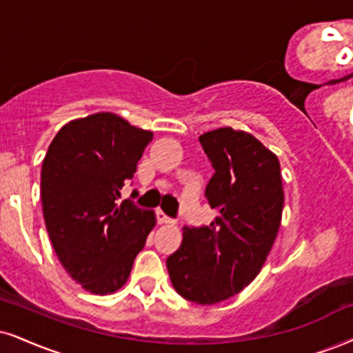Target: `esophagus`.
<instances>
[{
	"mask_svg": "<svg viewBox=\"0 0 353 353\" xmlns=\"http://www.w3.org/2000/svg\"><path fill=\"white\" fill-rule=\"evenodd\" d=\"M157 221H159L160 224H172L173 223L172 217H168L162 210H157Z\"/></svg>",
	"mask_w": 353,
	"mask_h": 353,
	"instance_id": "obj_1",
	"label": "esophagus"
}]
</instances>
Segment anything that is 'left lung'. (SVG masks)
Listing matches in <instances>:
<instances>
[{"label":"left lung","mask_w":353,"mask_h":353,"mask_svg":"<svg viewBox=\"0 0 353 353\" xmlns=\"http://www.w3.org/2000/svg\"><path fill=\"white\" fill-rule=\"evenodd\" d=\"M199 142L214 168L204 194L219 214L210 225L183 228V242L167 268L180 296L216 304L260 273L276 239L285 194L278 157L252 134L221 128Z\"/></svg>","instance_id":"left-lung-1"}]
</instances>
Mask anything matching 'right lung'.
<instances>
[{"label": "right lung", "mask_w": 353, "mask_h": 353, "mask_svg": "<svg viewBox=\"0 0 353 353\" xmlns=\"http://www.w3.org/2000/svg\"><path fill=\"white\" fill-rule=\"evenodd\" d=\"M152 137L117 114L97 112L65 124L42 162L50 242L68 275L93 294H111L128 281L155 225L154 211L117 201Z\"/></svg>", "instance_id": "right-lung-1"}]
</instances>
